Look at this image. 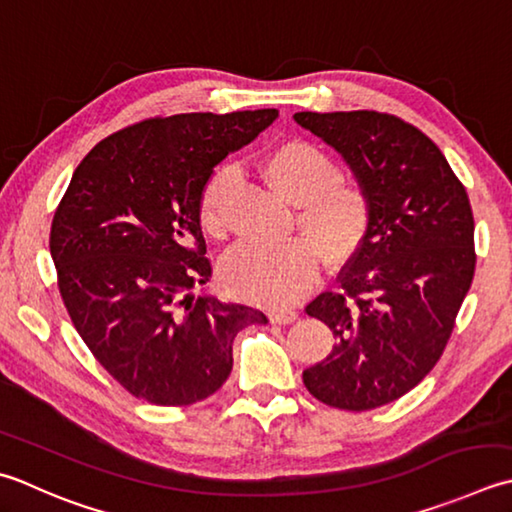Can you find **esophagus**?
Segmentation results:
<instances>
[{
    "instance_id": "obj_1",
    "label": "esophagus",
    "mask_w": 512,
    "mask_h": 512,
    "mask_svg": "<svg viewBox=\"0 0 512 512\" xmlns=\"http://www.w3.org/2000/svg\"><path fill=\"white\" fill-rule=\"evenodd\" d=\"M268 319L273 324H290V322H295V319H297V313H295V310H270Z\"/></svg>"
}]
</instances>
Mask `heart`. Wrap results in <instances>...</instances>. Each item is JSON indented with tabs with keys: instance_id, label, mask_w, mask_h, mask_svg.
Wrapping results in <instances>:
<instances>
[{
	"instance_id": "heart-1",
	"label": "heart",
	"mask_w": 512,
	"mask_h": 512,
	"mask_svg": "<svg viewBox=\"0 0 512 512\" xmlns=\"http://www.w3.org/2000/svg\"><path fill=\"white\" fill-rule=\"evenodd\" d=\"M262 173L270 188L299 206L297 224L308 239L284 244L244 242L228 250L219 279L230 295L268 308L299 302L313 286L317 250L339 266L362 250L370 228V199L357 184L339 182V168L322 148L288 139L264 157ZM235 170L219 168L199 199V222L208 235H224L235 190Z\"/></svg>"
}]
</instances>
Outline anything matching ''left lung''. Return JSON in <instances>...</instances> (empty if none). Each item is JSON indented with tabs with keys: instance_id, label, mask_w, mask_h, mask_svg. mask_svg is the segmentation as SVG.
<instances>
[{
	"instance_id": "obj_1",
	"label": "left lung",
	"mask_w": 512,
	"mask_h": 512,
	"mask_svg": "<svg viewBox=\"0 0 512 512\" xmlns=\"http://www.w3.org/2000/svg\"><path fill=\"white\" fill-rule=\"evenodd\" d=\"M335 148L370 199L362 250L339 293L306 306L337 339L304 370L308 393L370 410L415 388L442 357L475 275V222L466 188L422 130L375 110L295 113Z\"/></svg>"
}]
</instances>
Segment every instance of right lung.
I'll use <instances>...</instances> for the list:
<instances>
[{"label": "right lung", "mask_w": 512, "mask_h": 512, "mask_svg": "<svg viewBox=\"0 0 512 512\" xmlns=\"http://www.w3.org/2000/svg\"><path fill=\"white\" fill-rule=\"evenodd\" d=\"M275 108L155 117L82 159L50 228V257L79 337L130 395L202 402L233 368V339L262 310L193 295L210 277L199 199L226 155Z\"/></svg>", "instance_id": "right-lung-1"}]
</instances>
